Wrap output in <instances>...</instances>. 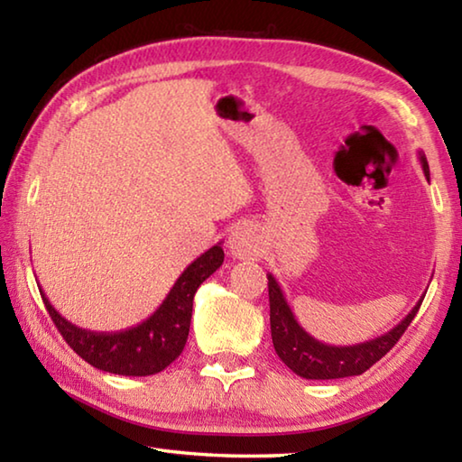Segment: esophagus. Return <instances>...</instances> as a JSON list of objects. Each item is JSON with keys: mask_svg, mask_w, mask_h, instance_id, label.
I'll list each match as a JSON object with an SVG mask.
<instances>
[{"mask_svg": "<svg viewBox=\"0 0 462 462\" xmlns=\"http://www.w3.org/2000/svg\"><path fill=\"white\" fill-rule=\"evenodd\" d=\"M230 253L242 261L259 259L263 254V240L259 230L253 224H240L228 236Z\"/></svg>", "mask_w": 462, "mask_h": 462, "instance_id": "1", "label": "esophagus"}]
</instances>
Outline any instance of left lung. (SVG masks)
<instances>
[{"label":"left lung","mask_w":462,"mask_h":462,"mask_svg":"<svg viewBox=\"0 0 462 462\" xmlns=\"http://www.w3.org/2000/svg\"><path fill=\"white\" fill-rule=\"evenodd\" d=\"M420 162L421 169H424L426 179L430 181L428 161L421 152ZM267 279L273 346H275L281 361L303 379H342L353 377V374H363L395 346L397 340L402 338V334L408 330L411 319L416 318L421 301H424V295H421V300L413 306L410 314L405 316L393 330L379 336V338L353 344V346H330V344L316 340L314 336H310L300 324H297L293 311L289 308L285 295L277 283V279L273 277L271 273Z\"/></svg>","instance_id":"obj_1"}]
</instances>
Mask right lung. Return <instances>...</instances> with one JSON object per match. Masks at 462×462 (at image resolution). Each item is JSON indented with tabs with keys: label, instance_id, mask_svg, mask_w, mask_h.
I'll list each match as a JSON object with an SVG mask.
<instances>
[{
	"label": "right lung",
	"instance_id": "right-lung-1",
	"mask_svg": "<svg viewBox=\"0 0 462 462\" xmlns=\"http://www.w3.org/2000/svg\"><path fill=\"white\" fill-rule=\"evenodd\" d=\"M222 263L224 250L217 242L181 273L151 318L120 332H93L75 326L51 306L42 289L41 295L60 336L85 363L106 373L146 377L167 369L183 353L191 326L193 295L203 281L222 267Z\"/></svg>",
	"mask_w": 462,
	"mask_h": 462
}]
</instances>
